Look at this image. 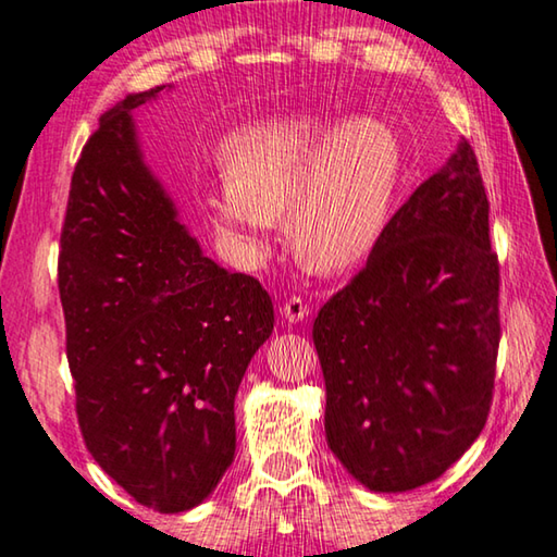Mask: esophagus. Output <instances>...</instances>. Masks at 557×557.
<instances>
[{
    "mask_svg": "<svg viewBox=\"0 0 557 557\" xmlns=\"http://www.w3.org/2000/svg\"><path fill=\"white\" fill-rule=\"evenodd\" d=\"M281 315H284L286 323H301L308 319V304L301 296H290L288 301L281 306Z\"/></svg>",
    "mask_w": 557,
    "mask_h": 557,
    "instance_id": "obj_1",
    "label": "esophagus"
}]
</instances>
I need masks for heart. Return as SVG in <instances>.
Returning a JSON list of instances; mask_svg holds the SVG:
<instances>
[{
	"label": "heart",
	"instance_id": "1",
	"mask_svg": "<svg viewBox=\"0 0 557 557\" xmlns=\"http://www.w3.org/2000/svg\"><path fill=\"white\" fill-rule=\"evenodd\" d=\"M228 176L207 194L221 234L263 256L286 219L296 256L319 271L354 267L379 242L400 176V144L379 119L336 129L315 114L253 124L226 147Z\"/></svg>",
	"mask_w": 557,
	"mask_h": 557
}]
</instances>
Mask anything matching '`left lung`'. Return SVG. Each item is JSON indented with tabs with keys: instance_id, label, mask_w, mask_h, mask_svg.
I'll list each match as a JSON object with an SVG mask.
<instances>
[{
	"instance_id": "1",
	"label": "left lung",
	"mask_w": 557,
	"mask_h": 557,
	"mask_svg": "<svg viewBox=\"0 0 557 557\" xmlns=\"http://www.w3.org/2000/svg\"><path fill=\"white\" fill-rule=\"evenodd\" d=\"M487 231L481 171L460 139L313 321L329 448L368 491L435 481L483 431L500 344Z\"/></svg>"
}]
</instances>
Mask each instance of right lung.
<instances>
[{"instance_id": "add662e5", "label": "right lung", "mask_w": 557, "mask_h": 557, "mask_svg": "<svg viewBox=\"0 0 557 557\" xmlns=\"http://www.w3.org/2000/svg\"><path fill=\"white\" fill-rule=\"evenodd\" d=\"M164 89L116 101L82 149L59 296L94 460L141 506L184 512L234 460V398L273 304L253 276L203 256L144 161L132 111Z\"/></svg>"}]
</instances>
